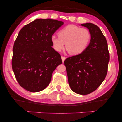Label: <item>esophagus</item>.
Masks as SVG:
<instances>
[{
    "label": "esophagus",
    "instance_id": "obj_1",
    "mask_svg": "<svg viewBox=\"0 0 122 122\" xmlns=\"http://www.w3.org/2000/svg\"><path fill=\"white\" fill-rule=\"evenodd\" d=\"M66 59V58L65 57H63V56H61V59H62V61H63V63L64 62V61H65V59Z\"/></svg>",
    "mask_w": 122,
    "mask_h": 122
}]
</instances>
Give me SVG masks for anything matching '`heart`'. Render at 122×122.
Wrapping results in <instances>:
<instances>
[{"instance_id":"b5f03b06","label":"heart","mask_w":122,"mask_h":122,"mask_svg":"<svg viewBox=\"0 0 122 122\" xmlns=\"http://www.w3.org/2000/svg\"><path fill=\"white\" fill-rule=\"evenodd\" d=\"M58 36L53 35L51 41L53 49L61 52L66 49L72 55L83 53L88 46L91 34L87 29L71 24L66 26L58 32Z\"/></svg>"}]
</instances>
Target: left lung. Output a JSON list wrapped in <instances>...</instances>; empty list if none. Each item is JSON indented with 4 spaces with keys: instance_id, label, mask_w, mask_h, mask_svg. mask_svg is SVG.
<instances>
[{
    "instance_id": "8db88e82",
    "label": "left lung",
    "mask_w": 122,
    "mask_h": 122,
    "mask_svg": "<svg viewBox=\"0 0 122 122\" xmlns=\"http://www.w3.org/2000/svg\"><path fill=\"white\" fill-rule=\"evenodd\" d=\"M81 25L89 29L90 43L83 53L67 58L64 63L71 89L85 95L95 91L105 78L110 55L107 39L100 29L92 23Z\"/></svg>"
}]
</instances>
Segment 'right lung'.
Segmentation results:
<instances>
[{"mask_svg":"<svg viewBox=\"0 0 122 122\" xmlns=\"http://www.w3.org/2000/svg\"><path fill=\"white\" fill-rule=\"evenodd\" d=\"M64 24L52 19H37L25 25L14 43L12 67L19 84L37 92L50 83L56 68L62 63L60 54L52 47L51 38Z\"/></svg>","mask_w":122,"mask_h":122,"instance_id":"1","label":"right lung"}]
</instances>
